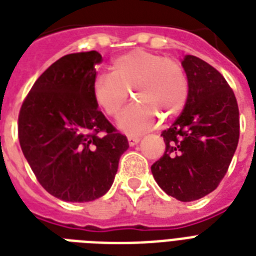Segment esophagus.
<instances>
[{"label":"esophagus","instance_id":"34e87169","mask_svg":"<svg viewBox=\"0 0 256 256\" xmlns=\"http://www.w3.org/2000/svg\"><path fill=\"white\" fill-rule=\"evenodd\" d=\"M128 144H130V146H134V144H136L138 142H140V138H138V136H128Z\"/></svg>","mask_w":256,"mask_h":256}]
</instances>
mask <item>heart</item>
Segmentation results:
<instances>
[{
    "label": "heart",
    "mask_w": 256,
    "mask_h": 256,
    "mask_svg": "<svg viewBox=\"0 0 256 256\" xmlns=\"http://www.w3.org/2000/svg\"><path fill=\"white\" fill-rule=\"evenodd\" d=\"M112 73L98 74L92 96L108 116H116L128 100V92L138 104L118 118L128 132H140L156 124V116L172 118L182 112L188 96V81L179 62L144 49L130 50L112 62Z\"/></svg>",
    "instance_id": "heart-1"
}]
</instances>
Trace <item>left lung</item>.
Listing matches in <instances>:
<instances>
[{"label": "left lung", "mask_w": 256, "mask_h": 256, "mask_svg": "<svg viewBox=\"0 0 256 256\" xmlns=\"http://www.w3.org/2000/svg\"><path fill=\"white\" fill-rule=\"evenodd\" d=\"M188 96L180 116L160 136L166 152L152 166L156 183L182 202L214 191L226 175L239 140V108L218 70L195 56L182 61Z\"/></svg>", "instance_id": "left-lung-1"}]
</instances>
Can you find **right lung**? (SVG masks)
I'll return each mask as SVG.
<instances>
[{
	"instance_id": "add662e5",
	"label": "right lung",
	"mask_w": 256,
	"mask_h": 256,
	"mask_svg": "<svg viewBox=\"0 0 256 256\" xmlns=\"http://www.w3.org/2000/svg\"><path fill=\"white\" fill-rule=\"evenodd\" d=\"M100 61L96 50L60 58L34 82L18 116V140L36 178L68 202L106 194L128 148L92 96Z\"/></svg>"
}]
</instances>
